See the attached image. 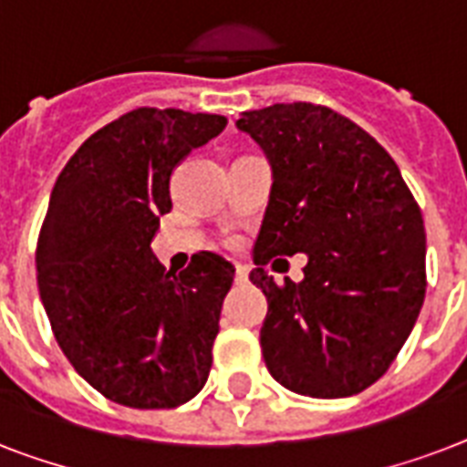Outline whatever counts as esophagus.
Listing matches in <instances>:
<instances>
[{"label":"esophagus","mask_w":467,"mask_h":467,"mask_svg":"<svg viewBox=\"0 0 467 467\" xmlns=\"http://www.w3.org/2000/svg\"><path fill=\"white\" fill-rule=\"evenodd\" d=\"M249 269L244 264H234V284H247Z\"/></svg>","instance_id":"34e87169"}]
</instances>
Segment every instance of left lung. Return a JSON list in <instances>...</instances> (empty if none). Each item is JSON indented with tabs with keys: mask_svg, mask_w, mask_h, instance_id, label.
Segmentation results:
<instances>
[{
	"mask_svg": "<svg viewBox=\"0 0 467 467\" xmlns=\"http://www.w3.org/2000/svg\"><path fill=\"white\" fill-rule=\"evenodd\" d=\"M234 126L271 167L249 274L269 300L266 368L307 398L366 390L395 361L424 303L420 205L395 160L332 109L274 104L244 111ZM298 251L308 256L306 276L278 286L263 266Z\"/></svg>",
	"mask_w": 467,
	"mask_h": 467,
	"instance_id": "1",
	"label": "left lung"
}]
</instances>
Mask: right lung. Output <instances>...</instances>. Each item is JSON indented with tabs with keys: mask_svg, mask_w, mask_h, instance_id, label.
Here are the masks:
<instances>
[{
	"mask_svg": "<svg viewBox=\"0 0 467 467\" xmlns=\"http://www.w3.org/2000/svg\"><path fill=\"white\" fill-rule=\"evenodd\" d=\"M227 119L138 109L91 135L57 176L38 237L40 300L55 339L104 398L167 410L208 380L234 266L201 252L182 274L157 262L171 174Z\"/></svg>",
	"mask_w": 467,
	"mask_h": 467,
	"instance_id": "1",
	"label": "right lung"
}]
</instances>
